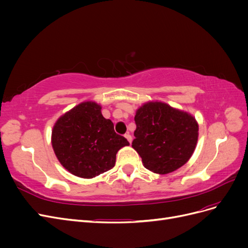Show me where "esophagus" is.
I'll return each mask as SVG.
<instances>
[{"instance_id":"34e87169","label":"esophagus","mask_w":248,"mask_h":248,"mask_svg":"<svg viewBox=\"0 0 248 248\" xmlns=\"http://www.w3.org/2000/svg\"><path fill=\"white\" fill-rule=\"evenodd\" d=\"M125 138L127 139V140H128L129 142H130V144H131V141H132V138H131V136H130V134L128 133V132H127L126 134H125Z\"/></svg>"}]
</instances>
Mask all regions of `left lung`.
Masks as SVG:
<instances>
[{"label":"left lung","instance_id":"left-lung-1","mask_svg":"<svg viewBox=\"0 0 248 248\" xmlns=\"http://www.w3.org/2000/svg\"><path fill=\"white\" fill-rule=\"evenodd\" d=\"M137 129L132 148L146 169L169 174L191 157L199 136V126L191 115L162 102H148L137 110Z\"/></svg>","mask_w":248,"mask_h":248}]
</instances>
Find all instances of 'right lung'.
<instances>
[{
	"mask_svg": "<svg viewBox=\"0 0 248 248\" xmlns=\"http://www.w3.org/2000/svg\"><path fill=\"white\" fill-rule=\"evenodd\" d=\"M51 144L62 166L80 178H94L115 167L120 149L128 146L114 130V123L101 114V107L87 101L56 122Z\"/></svg>",
	"mask_w": 248,
	"mask_h": 248,
	"instance_id": "right-lung-1",
	"label": "right lung"
}]
</instances>
